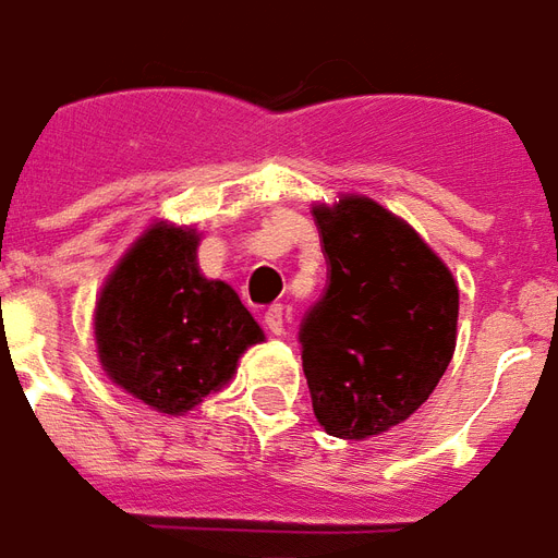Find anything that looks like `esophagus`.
<instances>
[{
  "instance_id": "1",
  "label": "esophagus",
  "mask_w": 558,
  "mask_h": 558,
  "mask_svg": "<svg viewBox=\"0 0 558 558\" xmlns=\"http://www.w3.org/2000/svg\"><path fill=\"white\" fill-rule=\"evenodd\" d=\"M264 324L274 335H282L284 332V308L282 305H270L267 312H264Z\"/></svg>"
}]
</instances>
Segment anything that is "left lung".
Segmentation results:
<instances>
[{"instance_id": "8db88e82", "label": "left lung", "mask_w": 558, "mask_h": 558, "mask_svg": "<svg viewBox=\"0 0 558 558\" xmlns=\"http://www.w3.org/2000/svg\"><path fill=\"white\" fill-rule=\"evenodd\" d=\"M329 284L300 326L317 423L364 441L421 409L456 350L459 288L412 226L367 196L317 205Z\"/></svg>"}]
</instances>
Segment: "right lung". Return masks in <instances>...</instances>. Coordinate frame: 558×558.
I'll return each instance as SVG.
<instances>
[{"mask_svg": "<svg viewBox=\"0 0 558 558\" xmlns=\"http://www.w3.org/2000/svg\"><path fill=\"white\" fill-rule=\"evenodd\" d=\"M199 232L153 223L105 279L96 353L114 385L161 414H184L220 391L246 347L264 341L241 296L196 264Z\"/></svg>", "mask_w": 558, "mask_h": 558, "instance_id": "1", "label": "right lung"}]
</instances>
